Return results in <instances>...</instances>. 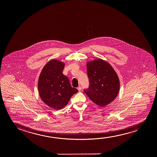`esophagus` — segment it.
<instances>
[{
  "instance_id": "esophagus-1",
  "label": "esophagus",
  "mask_w": 157,
  "mask_h": 157,
  "mask_svg": "<svg viewBox=\"0 0 157 157\" xmlns=\"http://www.w3.org/2000/svg\"><path fill=\"white\" fill-rule=\"evenodd\" d=\"M77 89L79 91H80V90H82V87H80V86H79V87H78Z\"/></svg>"
}]
</instances>
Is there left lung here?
<instances>
[{"label": "left lung", "instance_id": "left-lung-1", "mask_svg": "<svg viewBox=\"0 0 157 157\" xmlns=\"http://www.w3.org/2000/svg\"><path fill=\"white\" fill-rule=\"evenodd\" d=\"M86 66L90 87L84 92L100 107L111 103L116 99L120 87L116 71L109 63L101 58L87 61Z\"/></svg>", "mask_w": 157, "mask_h": 157}]
</instances>
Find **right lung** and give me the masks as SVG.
Masks as SVG:
<instances>
[{
    "label": "right lung",
    "mask_w": 157,
    "mask_h": 157,
    "mask_svg": "<svg viewBox=\"0 0 157 157\" xmlns=\"http://www.w3.org/2000/svg\"><path fill=\"white\" fill-rule=\"evenodd\" d=\"M64 67L62 61L52 59L43 67L39 75L40 97L44 103L55 109L64 108L71 97L78 92L71 87L68 78L63 74Z\"/></svg>",
    "instance_id": "obj_1"
}]
</instances>
